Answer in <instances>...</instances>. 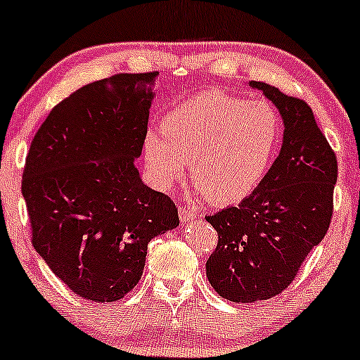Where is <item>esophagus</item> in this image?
<instances>
[{"label":"esophagus","mask_w":360,"mask_h":360,"mask_svg":"<svg viewBox=\"0 0 360 360\" xmlns=\"http://www.w3.org/2000/svg\"><path fill=\"white\" fill-rule=\"evenodd\" d=\"M197 216H199V212H197L194 207L180 206V219H181V221H192V219H195Z\"/></svg>","instance_id":"34e87169"}]
</instances>
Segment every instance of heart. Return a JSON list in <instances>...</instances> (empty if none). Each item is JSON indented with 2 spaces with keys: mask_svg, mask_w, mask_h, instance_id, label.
Returning a JSON list of instances; mask_svg holds the SVG:
<instances>
[{
  "mask_svg": "<svg viewBox=\"0 0 360 360\" xmlns=\"http://www.w3.org/2000/svg\"><path fill=\"white\" fill-rule=\"evenodd\" d=\"M281 141L271 103L207 91L165 120V135L148 132L144 154L154 180L172 188L191 163L192 181L212 206L242 202L268 173Z\"/></svg>",
  "mask_w": 360,
  "mask_h": 360,
  "instance_id": "obj_1",
  "label": "heart"
}]
</instances>
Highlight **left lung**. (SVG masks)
<instances>
[{
	"label": "left lung",
	"instance_id": "left-lung-1",
	"mask_svg": "<svg viewBox=\"0 0 360 360\" xmlns=\"http://www.w3.org/2000/svg\"><path fill=\"white\" fill-rule=\"evenodd\" d=\"M250 86L280 111L283 146L252 194L206 216L218 233L206 262L207 280L223 299L242 304L271 299L295 280L328 233L338 176L336 154L311 106L266 82Z\"/></svg>",
	"mask_w": 360,
	"mask_h": 360
}]
</instances>
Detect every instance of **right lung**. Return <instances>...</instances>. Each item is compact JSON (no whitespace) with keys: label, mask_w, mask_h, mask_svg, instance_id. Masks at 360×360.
I'll use <instances>...</instances> for the list:
<instances>
[{"label":"right lung","mask_w":360,"mask_h":360,"mask_svg":"<svg viewBox=\"0 0 360 360\" xmlns=\"http://www.w3.org/2000/svg\"><path fill=\"white\" fill-rule=\"evenodd\" d=\"M158 72L115 73L49 111L30 142L22 194L30 240L82 299L115 302L144 271L150 238L179 226V210L134 166L148 134Z\"/></svg>","instance_id":"add662e5"}]
</instances>
